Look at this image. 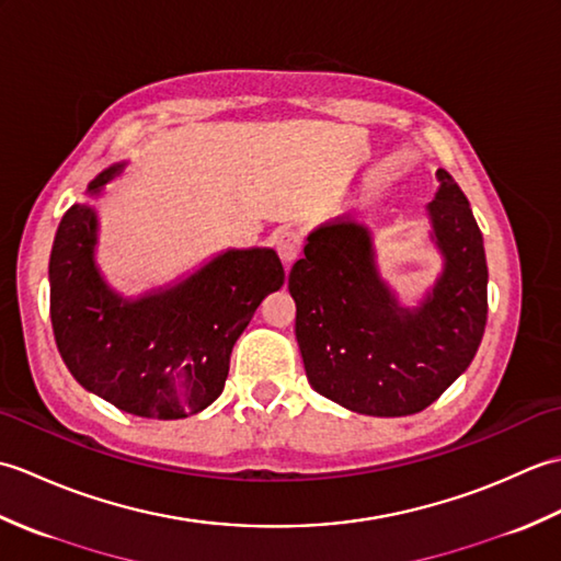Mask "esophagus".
<instances>
[{
    "instance_id": "34e87169",
    "label": "esophagus",
    "mask_w": 561,
    "mask_h": 561,
    "mask_svg": "<svg viewBox=\"0 0 561 561\" xmlns=\"http://www.w3.org/2000/svg\"><path fill=\"white\" fill-rule=\"evenodd\" d=\"M304 250V233L296 229H284L277 233V253L284 262H294Z\"/></svg>"
}]
</instances>
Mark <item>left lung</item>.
<instances>
[{
  "label": "left lung",
  "mask_w": 561,
  "mask_h": 561,
  "mask_svg": "<svg viewBox=\"0 0 561 561\" xmlns=\"http://www.w3.org/2000/svg\"><path fill=\"white\" fill-rule=\"evenodd\" d=\"M428 205L446 255L434 294L402 311L380 282L371 236L340 217L308 236L289 272L308 383L352 412L404 416L428 408L478 352L486 325V257L468 197L444 169Z\"/></svg>",
  "instance_id": "left-lung-1"
}]
</instances>
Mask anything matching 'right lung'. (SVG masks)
<instances>
[{"mask_svg": "<svg viewBox=\"0 0 561 561\" xmlns=\"http://www.w3.org/2000/svg\"><path fill=\"white\" fill-rule=\"evenodd\" d=\"M123 165L103 171L89 190ZM96 214L71 205L50 253V320L79 383L117 410L181 420L221 396L236 340L284 284L274 250H229L169 291L123 301L93 267Z\"/></svg>", "mask_w": 561, "mask_h": 561, "instance_id": "right-lung-1", "label": "right lung"}]
</instances>
